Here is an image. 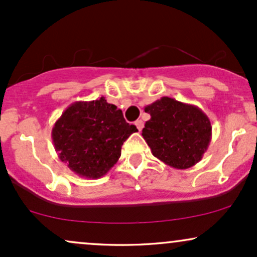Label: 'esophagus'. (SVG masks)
I'll use <instances>...</instances> for the list:
<instances>
[{
  "instance_id": "1",
  "label": "esophagus",
  "mask_w": 257,
  "mask_h": 257,
  "mask_svg": "<svg viewBox=\"0 0 257 257\" xmlns=\"http://www.w3.org/2000/svg\"><path fill=\"white\" fill-rule=\"evenodd\" d=\"M135 125H137V128L139 129V132H141V129L144 128V122L141 119L135 120Z\"/></svg>"
}]
</instances>
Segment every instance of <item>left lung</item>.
Returning <instances> with one entry per match:
<instances>
[{
    "instance_id": "1",
    "label": "left lung",
    "mask_w": 257,
    "mask_h": 257,
    "mask_svg": "<svg viewBox=\"0 0 257 257\" xmlns=\"http://www.w3.org/2000/svg\"><path fill=\"white\" fill-rule=\"evenodd\" d=\"M145 112L151 118L141 135L155 157L175 169L198 163L211 141V123L204 112L168 96L147 105Z\"/></svg>"
}]
</instances>
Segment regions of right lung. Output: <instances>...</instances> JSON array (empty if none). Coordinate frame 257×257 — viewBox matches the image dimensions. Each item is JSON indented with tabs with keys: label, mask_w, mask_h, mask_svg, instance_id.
Instances as JSON below:
<instances>
[{
	"label": "right lung",
	"mask_w": 257,
	"mask_h": 257,
	"mask_svg": "<svg viewBox=\"0 0 257 257\" xmlns=\"http://www.w3.org/2000/svg\"><path fill=\"white\" fill-rule=\"evenodd\" d=\"M135 132L122 111L101 96L70 105L53 125L52 139L70 170L81 178L99 179L117 163L123 143Z\"/></svg>",
	"instance_id": "add662e5"
}]
</instances>
